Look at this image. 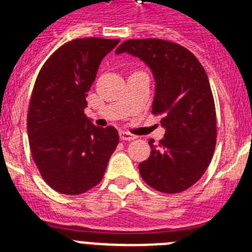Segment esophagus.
I'll use <instances>...</instances> for the list:
<instances>
[{
	"label": "esophagus",
	"mask_w": 252,
	"mask_h": 252,
	"mask_svg": "<svg viewBox=\"0 0 252 252\" xmlns=\"http://www.w3.org/2000/svg\"><path fill=\"white\" fill-rule=\"evenodd\" d=\"M120 139L121 140H127V141H130V140H133L136 139V136L135 135H132V133L127 132V131H120Z\"/></svg>",
	"instance_id": "34e87169"
}]
</instances>
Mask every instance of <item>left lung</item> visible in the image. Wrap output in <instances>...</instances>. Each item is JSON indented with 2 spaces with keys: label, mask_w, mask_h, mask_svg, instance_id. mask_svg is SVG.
<instances>
[{
  "label": "left lung",
  "mask_w": 252,
  "mask_h": 252,
  "mask_svg": "<svg viewBox=\"0 0 252 252\" xmlns=\"http://www.w3.org/2000/svg\"><path fill=\"white\" fill-rule=\"evenodd\" d=\"M139 58L153 73V113L165 135L139 164L142 179L162 193H179L197 183L216 146V110L206 70L183 46L160 39L124 41L116 54Z\"/></svg>",
  "instance_id": "1"
}]
</instances>
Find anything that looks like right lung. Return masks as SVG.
Segmentation results:
<instances>
[{"instance_id":"right-lung-1","label":"right lung","mask_w":252,"mask_h":252,"mask_svg":"<svg viewBox=\"0 0 252 252\" xmlns=\"http://www.w3.org/2000/svg\"><path fill=\"white\" fill-rule=\"evenodd\" d=\"M119 41L72 40L46 60L35 82L28 113L31 154L44 180L62 194L97 186L119 144L115 127H95L84 115L99 64Z\"/></svg>"}]
</instances>
